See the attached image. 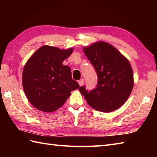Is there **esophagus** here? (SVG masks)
<instances>
[{
  "instance_id": "obj_1",
  "label": "esophagus",
  "mask_w": 157,
  "mask_h": 157,
  "mask_svg": "<svg viewBox=\"0 0 157 157\" xmlns=\"http://www.w3.org/2000/svg\"><path fill=\"white\" fill-rule=\"evenodd\" d=\"M84 79H80V80L78 81L79 84V86H80L83 85V84H84Z\"/></svg>"
}]
</instances>
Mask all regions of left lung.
I'll return each instance as SVG.
<instances>
[{
    "label": "left lung",
    "mask_w": 157,
    "mask_h": 157,
    "mask_svg": "<svg viewBox=\"0 0 157 157\" xmlns=\"http://www.w3.org/2000/svg\"><path fill=\"white\" fill-rule=\"evenodd\" d=\"M84 52L97 73L98 84L90 92L85 86L79 88V92L88 105L98 111L109 113L121 107L134 87V74L128 59L103 41L86 46Z\"/></svg>",
    "instance_id": "left-lung-1"
}]
</instances>
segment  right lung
<instances>
[{
  "mask_svg": "<svg viewBox=\"0 0 157 157\" xmlns=\"http://www.w3.org/2000/svg\"><path fill=\"white\" fill-rule=\"evenodd\" d=\"M73 51V48L44 45L26 62L22 73L23 90L29 102L39 111H55L64 105L71 92L79 87L72 79L69 67L63 64Z\"/></svg>",
  "mask_w": 157,
  "mask_h": 157,
  "instance_id": "obj_1",
  "label": "right lung"
}]
</instances>
